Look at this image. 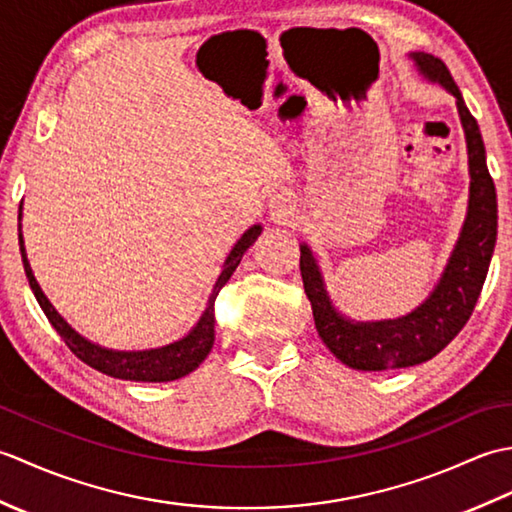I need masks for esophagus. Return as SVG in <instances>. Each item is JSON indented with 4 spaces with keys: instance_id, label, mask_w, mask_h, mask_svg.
<instances>
[{
    "instance_id": "34e87169",
    "label": "esophagus",
    "mask_w": 512,
    "mask_h": 512,
    "mask_svg": "<svg viewBox=\"0 0 512 512\" xmlns=\"http://www.w3.org/2000/svg\"><path fill=\"white\" fill-rule=\"evenodd\" d=\"M290 195L288 193H279L277 198L273 200V209L275 211H279V213H284V211H288V206H290Z\"/></svg>"
}]
</instances>
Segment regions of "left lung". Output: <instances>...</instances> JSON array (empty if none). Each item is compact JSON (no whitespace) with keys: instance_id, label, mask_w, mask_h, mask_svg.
Segmentation results:
<instances>
[{"instance_id":"obj_1","label":"left lung","mask_w":512,"mask_h":512,"mask_svg":"<svg viewBox=\"0 0 512 512\" xmlns=\"http://www.w3.org/2000/svg\"><path fill=\"white\" fill-rule=\"evenodd\" d=\"M409 59L424 81L440 85L458 105L469 154V204L458 242L436 286L427 299L396 319L354 321L345 317L325 288L317 255L308 242H301L303 288L312 303L314 325L321 341L343 365L361 372L420 365L442 352L471 317L497 239V193L486 167L480 125L466 107L447 65L427 52H409Z\"/></svg>"}]
</instances>
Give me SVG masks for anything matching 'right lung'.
I'll return each mask as SVG.
<instances>
[{
    "mask_svg": "<svg viewBox=\"0 0 512 512\" xmlns=\"http://www.w3.org/2000/svg\"><path fill=\"white\" fill-rule=\"evenodd\" d=\"M21 215L24 213H21V206H19V250H21V259H24V270H26L28 284H30L32 292H35L43 314H46L48 321L52 323V328L59 332L65 345H68L83 363H88L90 367L99 369V372L112 376V378L136 380V383H169V380H178L182 376L191 374L195 367H200L204 358L209 356L213 341H215L213 303H215L217 292H220L226 281L231 279L235 268L239 266V262H242L244 253L255 244V239L259 237V233H262V228H264L262 224H253L250 228H246L242 237L237 239L235 246L231 248V253H228L224 259L222 273L215 281L202 317L187 334L182 336V339L167 343L162 347H151V350H112V347H103L76 332L72 325L57 312V308L52 306L50 299L46 297V292L41 290L39 281L35 279V273H32V268H30L28 255H26L24 233H21Z\"/></svg>",
    "mask_w": 512,
    "mask_h": 512,
    "instance_id": "right-lung-1",
    "label": "right lung"
}]
</instances>
